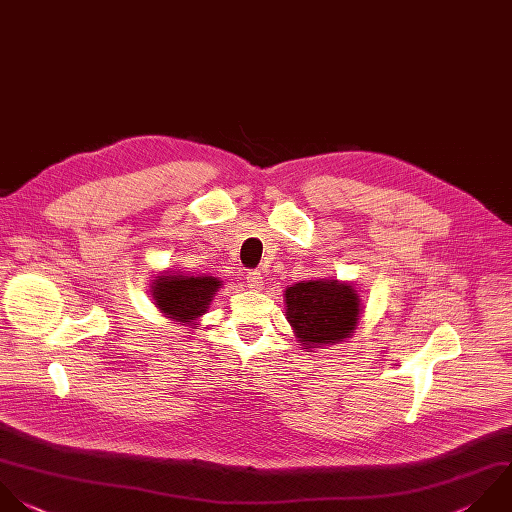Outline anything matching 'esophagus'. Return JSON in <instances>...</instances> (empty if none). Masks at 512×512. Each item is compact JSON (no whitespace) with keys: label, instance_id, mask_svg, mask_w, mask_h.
<instances>
[{"label":"esophagus","instance_id":"obj_1","mask_svg":"<svg viewBox=\"0 0 512 512\" xmlns=\"http://www.w3.org/2000/svg\"><path fill=\"white\" fill-rule=\"evenodd\" d=\"M246 282H248V288L260 290V288H262V272H258V270L248 272V274H246Z\"/></svg>","mask_w":512,"mask_h":512}]
</instances>
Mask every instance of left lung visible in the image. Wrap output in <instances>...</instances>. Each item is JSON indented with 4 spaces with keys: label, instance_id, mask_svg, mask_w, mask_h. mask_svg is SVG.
I'll list each match as a JSON object with an SVG mask.
<instances>
[{
    "label": "left lung",
    "instance_id": "obj_1",
    "mask_svg": "<svg viewBox=\"0 0 512 512\" xmlns=\"http://www.w3.org/2000/svg\"><path fill=\"white\" fill-rule=\"evenodd\" d=\"M358 296L338 280H308L286 290V316L306 348L350 336L358 322Z\"/></svg>",
    "mask_w": 512,
    "mask_h": 512
}]
</instances>
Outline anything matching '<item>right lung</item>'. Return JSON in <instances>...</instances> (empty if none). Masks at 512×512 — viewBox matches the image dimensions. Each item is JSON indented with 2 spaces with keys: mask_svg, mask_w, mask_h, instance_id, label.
Returning a JSON list of instances; mask_svg holds the SVG:
<instances>
[{
  "mask_svg": "<svg viewBox=\"0 0 512 512\" xmlns=\"http://www.w3.org/2000/svg\"><path fill=\"white\" fill-rule=\"evenodd\" d=\"M220 286L212 276H158L154 280V300L170 318L192 322L206 312Z\"/></svg>",
  "mask_w": 512,
  "mask_h": 512,
  "instance_id": "add662e5",
  "label": "right lung"
}]
</instances>
